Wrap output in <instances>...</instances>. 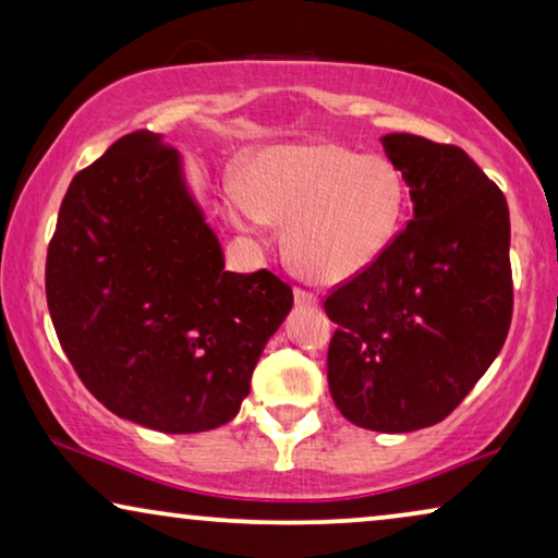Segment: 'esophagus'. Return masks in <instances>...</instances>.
<instances>
[{
    "label": "esophagus",
    "mask_w": 558,
    "mask_h": 558,
    "mask_svg": "<svg viewBox=\"0 0 558 558\" xmlns=\"http://www.w3.org/2000/svg\"><path fill=\"white\" fill-rule=\"evenodd\" d=\"M294 302L300 304V307H315V304H317V296L312 294V292H307V289L294 287Z\"/></svg>",
    "instance_id": "esophagus-1"
}]
</instances>
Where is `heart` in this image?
<instances>
[{"label": "heart", "mask_w": 558, "mask_h": 558, "mask_svg": "<svg viewBox=\"0 0 558 558\" xmlns=\"http://www.w3.org/2000/svg\"><path fill=\"white\" fill-rule=\"evenodd\" d=\"M399 167L338 144H281L248 165L226 208L241 228L287 220L284 246L296 269L323 284L353 279L386 254L407 216Z\"/></svg>", "instance_id": "heart-1"}]
</instances>
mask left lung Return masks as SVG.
<instances>
[{
    "label": "left lung",
    "instance_id": "obj_1",
    "mask_svg": "<svg viewBox=\"0 0 558 558\" xmlns=\"http://www.w3.org/2000/svg\"><path fill=\"white\" fill-rule=\"evenodd\" d=\"M414 218L376 264L325 296L327 384L355 426L414 432L447 418L490 368L513 317L500 187L454 144L384 136Z\"/></svg>",
    "mask_w": 558,
    "mask_h": 558
}]
</instances>
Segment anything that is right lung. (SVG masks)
Masks as SVG:
<instances>
[{
	"label": "right lung",
	"instance_id": "add662e5",
	"mask_svg": "<svg viewBox=\"0 0 558 558\" xmlns=\"http://www.w3.org/2000/svg\"><path fill=\"white\" fill-rule=\"evenodd\" d=\"M60 348L106 409L165 434L231 422L294 294L233 274L180 157L147 129L75 174L45 262Z\"/></svg>",
	"mask_w": 558,
	"mask_h": 558
}]
</instances>
